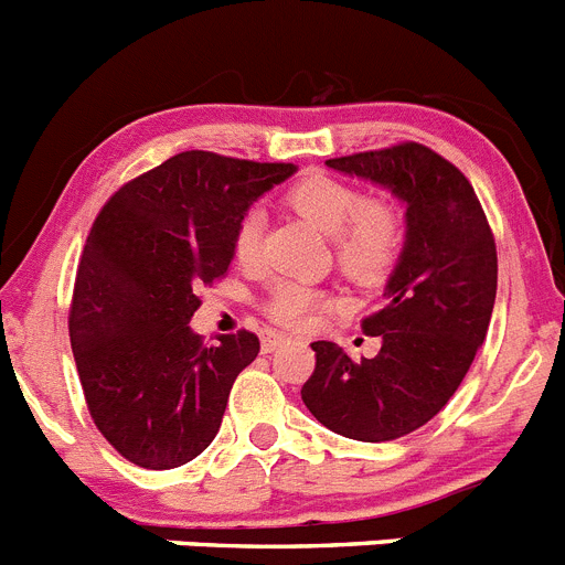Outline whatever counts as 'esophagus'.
Wrapping results in <instances>:
<instances>
[{
	"label": "esophagus",
	"mask_w": 565,
	"mask_h": 565,
	"mask_svg": "<svg viewBox=\"0 0 565 565\" xmlns=\"http://www.w3.org/2000/svg\"><path fill=\"white\" fill-rule=\"evenodd\" d=\"M279 344H286V337H282V333H266L259 348H263V353H274Z\"/></svg>",
	"instance_id": "1"
}]
</instances>
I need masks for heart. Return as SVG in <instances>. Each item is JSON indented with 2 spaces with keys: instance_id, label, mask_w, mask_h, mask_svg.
Listing matches in <instances>:
<instances>
[{
  "instance_id": "1",
  "label": "heart",
  "mask_w": 565,
  "mask_h": 565,
  "mask_svg": "<svg viewBox=\"0 0 565 565\" xmlns=\"http://www.w3.org/2000/svg\"><path fill=\"white\" fill-rule=\"evenodd\" d=\"M282 201L319 232L333 234V263L356 286L373 288L396 271L407 246V223L396 203L367 198L359 186L333 174H302L286 189ZM234 263L257 268L263 259V217L257 209L239 214L232 232ZM263 308L277 326L302 331L317 313L333 308L331 294L297 279H274Z\"/></svg>"
}]
</instances>
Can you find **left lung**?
<instances>
[{
  "label": "left lung",
  "mask_w": 565,
  "mask_h": 565,
  "mask_svg": "<svg viewBox=\"0 0 565 565\" xmlns=\"http://www.w3.org/2000/svg\"><path fill=\"white\" fill-rule=\"evenodd\" d=\"M339 172L371 178L407 201V246L387 282V306L362 319L382 339L373 359L311 342L317 364L302 402L328 430L393 441L450 402L487 339L498 252L467 174L416 141L331 158Z\"/></svg>",
  "instance_id": "obj_1"
}]
</instances>
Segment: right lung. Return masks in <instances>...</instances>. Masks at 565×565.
I'll return each instance as SVG.
<instances>
[{
    "label": "right lung",
    "instance_id": "1",
    "mask_svg": "<svg viewBox=\"0 0 565 565\" xmlns=\"http://www.w3.org/2000/svg\"><path fill=\"white\" fill-rule=\"evenodd\" d=\"M294 163L189 149L113 192L89 228L67 328L84 402L118 456L143 469L192 461L257 359L252 331L206 344L189 319L232 266V232Z\"/></svg>",
    "mask_w": 565,
    "mask_h": 565
}]
</instances>
